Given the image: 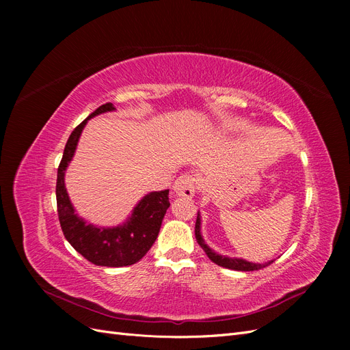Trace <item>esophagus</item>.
<instances>
[{
  "label": "esophagus",
  "instance_id": "34e87169",
  "mask_svg": "<svg viewBox=\"0 0 350 350\" xmlns=\"http://www.w3.org/2000/svg\"><path fill=\"white\" fill-rule=\"evenodd\" d=\"M174 191L179 197L191 198L196 193V178L189 174L178 176L176 181L174 183Z\"/></svg>",
  "mask_w": 350,
  "mask_h": 350
}]
</instances>
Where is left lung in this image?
Masks as SVG:
<instances>
[{"instance_id":"8db88e82","label":"left lung","mask_w":350,"mask_h":350,"mask_svg":"<svg viewBox=\"0 0 350 350\" xmlns=\"http://www.w3.org/2000/svg\"><path fill=\"white\" fill-rule=\"evenodd\" d=\"M196 239L198 242V245L204 250V252L207 254V257L213 261L215 264L220 267L225 269H230V270H237V271H254V270H260L262 267H267L269 264H271L273 261H267V262H251L243 258H237V257H228V256H221V254L216 252L215 250H211L203 235H201V215L200 211L197 213V221H196Z\"/></svg>"}]
</instances>
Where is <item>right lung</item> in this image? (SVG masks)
<instances>
[{
	"label": "right lung",
	"instance_id": "1",
	"mask_svg": "<svg viewBox=\"0 0 350 350\" xmlns=\"http://www.w3.org/2000/svg\"><path fill=\"white\" fill-rule=\"evenodd\" d=\"M112 103H105L77 125L66 144L57 175V206L61 229L71 247L90 262L102 267H125L140 261L154 243L169 203V189L146 194L125 221L116 226L88 224L76 213L66 188V171L76 153L81 131L93 116L112 112Z\"/></svg>",
	"mask_w": 350,
	"mask_h": 350
}]
</instances>
